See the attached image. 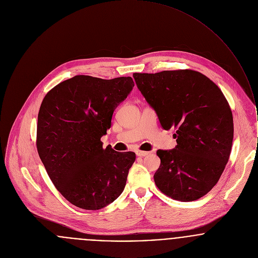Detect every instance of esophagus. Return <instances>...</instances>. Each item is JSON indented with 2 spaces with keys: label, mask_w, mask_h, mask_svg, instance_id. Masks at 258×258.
Wrapping results in <instances>:
<instances>
[{
  "label": "esophagus",
  "mask_w": 258,
  "mask_h": 258,
  "mask_svg": "<svg viewBox=\"0 0 258 258\" xmlns=\"http://www.w3.org/2000/svg\"><path fill=\"white\" fill-rule=\"evenodd\" d=\"M148 154H149V152H145V151H140V150L136 151V155H137V156H139V157H145V156H147Z\"/></svg>",
  "instance_id": "1"
}]
</instances>
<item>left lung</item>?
<instances>
[{
  "mask_svg": "<svg viewBox=\"0 0 258 258\" xmlns=\"http://www.w3.org/2000/svg\"><path fill=\"white\" fill-rule=\"evenodd\" d=\"M133 77L162 128L176 129V147L157 150L161 163L154 174L156 186L175 200L199 199L218 182L231 152L233 117L226 98L193 70Z\"/></svg>",
  "mask_w": 258,
  "mask_h": 258,
  "instance_id": "obj_1",
  "label": "left lung"
}]
</instances>
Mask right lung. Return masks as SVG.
Segmentation results:
<instances>
[{
	"label": "right lung",
	"instance_id": "right-lung-1",
	"mask_svg": "<svg viewBox=\"0 0 258 258\" xmlns=\"http://www.w3.org/2000/svg\"><path fill=\"white\" fill-rule=\"evenodd\" d=\"M134 87L131 77L78 75L50 90L41 104L37 149L57 190L73 205L98 210L126 185L134 152L103 148L114 110Z\"/></svg>",
	"mask_w": 258,
	"mask_h": 258
}]
</instances>
